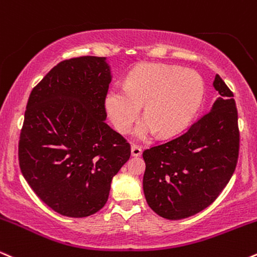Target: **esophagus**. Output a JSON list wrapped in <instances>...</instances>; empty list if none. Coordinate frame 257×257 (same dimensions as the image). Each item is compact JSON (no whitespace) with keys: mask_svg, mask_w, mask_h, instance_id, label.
Wrapping results in <instances>:
<instances>
[{"mask_svg":"<svg viewBox=\"0 0 257 257\" xmlns=\"http://www.w3.org/2000/svg\"><path fill=\"white\" fill-rule=\"evenodd\" d=\"M131 155L132 156H141L142 155V148L138 146L131 147Z\"/></svg>","mask_w":257,"mask_h":257,"instance_id":"34e87169","label":"esophagus"}]
</instances>
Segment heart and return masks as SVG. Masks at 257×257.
Instances as JSON below:
<instances>
[{
    "label": "heart",
    "instance_id": "obj_1",
    "mask_svg": "<svg viewBox=\"0 0 257 257\" xmlns=\"http://www.w3.org/2000/svg\"><path fill=\"white\" fill-rule=\"evenodd\" d=\"M203 97L204 84L197 72L165 63H144L132 69L126 86L109 90L105 109L116 131L126 134L143 104L146 117L136 126V137L147 140L156 132L161 137H173L190 125Z\"/></svg>",
    "mask_w": 257,
    "mask_h": 257
}]
</instances>
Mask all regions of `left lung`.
Returning a JSON list of instances; mask_svg holds the SVG:
<instances>
[{
	"instance_id": "obj_1",
	"label": "left lung",
	"mask_w": 257,
	"mask_h": 257,
	"mask_svg": "<svg viewBox=\"0 0 257 257\" xmlns=\"http://www.w3.org/2000/svg\"><path fill=\"white\" fill-rule=\"evenodd\" d=\"M213 86L219 97L209 113L180 137L143 153L144 196L149 207L165 219H185L210 206L236 170V102L218 74Z\"/></svg>"
}]
</instances>
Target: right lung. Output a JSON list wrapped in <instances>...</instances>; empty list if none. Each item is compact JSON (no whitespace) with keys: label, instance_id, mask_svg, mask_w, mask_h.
Returning <instances> with one entry per match:
<instances>
[{"label":"right lung","instance_id":"right-lung-1","mask_svg":"<svg viewBox=\"0 0 257 257\" xmlns=\"http://www.w3.org/2000/svg\"><path fill=\"white\" fill-rule=\"evenodd\" d=\"M111 78L105 57H74L57 63L29 97L20 170L61 215L85 218L103 208L111 179L131 155L127 142L105 123Z\"/></svg>","mask_w":257,"mask_h":257}]
</instances>
